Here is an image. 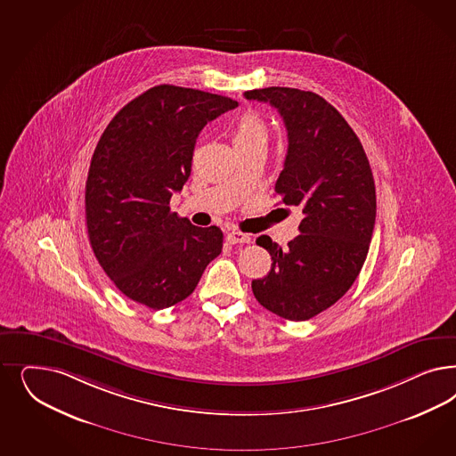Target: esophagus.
I'll return each instance as SVG.
<instances>
[{
	"label": "esophagus",
	"mask_w": 456,
	"mask_h": 456,
	"mask_svg": "<svg viewBox=\"0 0 456 456\" xmlns=\"http://www.w3.org/2000/svg\"><path fill=\"white\" fill-rule=\"evenodd\" d=\"M226 241L230 245H245V243H250V236L241 233V232H230L226 235Z\"/></svg>",
	"instance_id": "1"
}]
</instances>
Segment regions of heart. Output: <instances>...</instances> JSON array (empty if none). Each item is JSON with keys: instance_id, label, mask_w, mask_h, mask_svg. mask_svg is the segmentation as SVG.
Wrapping results in <instances>:
<instances>
[{"instance_id": "obj_1", "label": "heart", "mask_w": 456, "mask_h": 456, "mask_svg": "<svg viewBox=\"0 0 456 456\" xmlns=\"http://www.w3.org/2000/svg\"><path fill=\"white\" fill-rule=\"evenodd\" d=\"M266 141H268V126L260 114L250 110L236 120L233 127V142L236 147L266 144Z\"/></svg>"}]
</instances>
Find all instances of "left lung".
<instances>
[{
  "label": "left lung",
  "mask_w": 456,
  "mask_h": 456,
  "mask_svg": "<svg viewBox=\"0 0 456 456\" xmlns=\"http://www.w3.org/2000/svg\"><path fill=\"white\" fill-rule=\"evenodd\" d=\"M283 118L289 149L275 192L302 209L298 235L285 248L260 236L272 256L251 290L265 309L287 321H309L353 287L368 256L376 221V188L368 156L336 107L298 88H255Z\"/></svg>",
  "instance_id": "obj_1"
}]
</instances>
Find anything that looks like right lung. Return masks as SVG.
<instances>
[{"label":"right lung","mask_w":456,"mask_h":456,"mask_svg":"<svg viewBox=\"0 0 456 456\" xmlns=\"http://www.w3.org/2000/svg\"><path fill=\"white\" fill-rule=\"evenodd\" d=\"M238 102L196 88L158 86L124 105L94 151L86 220L95 258L118 290L161 310L192 294L223 248L218 226L171 211L191 175L201 129Z\"/></svg>","instance_id":"add662e5"}]
</instances>
